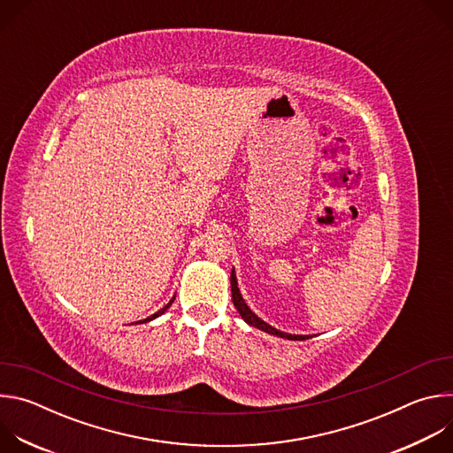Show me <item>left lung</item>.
<instances>
[{"instance_id": "8db88e82", "label": "left lung", "mask_w": 453, "mask_h": 453, "mask_svg": "<svg viewBox=\"0 0 453 453\" xmlns=\"http://www.w3.org/2000/svg\"><path fill=\"white\" fill-rule=\"evenodd\" d=\"M231 294H233V304H234V308L238 310V313L242 315V319L247 322V325H250V326H254V328H257V330H264V332H267V334H271V335H278V337L288 339V341H304V339H306V335H288V334H283V332L273 328L271 325H267V322L262 320L257 315H254V313L250 311V308L245 304V301H243V297H242V294H240V290H238L234 269L231 271Z\"/></svg>"}]
</instances>
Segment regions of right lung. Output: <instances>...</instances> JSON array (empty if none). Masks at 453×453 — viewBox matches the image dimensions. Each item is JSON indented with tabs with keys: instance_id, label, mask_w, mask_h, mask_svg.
<instances>
[{
	"instance_id": "right-lung-1",
	"label": "right lung",
	"mask_w": 453,
	"mask_h": 453,
	"mask_svg": "<svg viewBox=\"0 0 453 453\" xmlns=\"http://www.w3.org/2000/svg\"><path fill=\"white\" fill-rule=\"evenodd\" d=\"M173 299H175V297H172V301H170V303H168V304H166V306H165V308H161V310H159V311H156V313H154V315H150V317H149V319H145V322H147V320H152V319H156V317H159V315H161V313H165V311H166V308H168V306H170V304H172V303H173ZM140 322H142V320H140Z\"/></svg>"
}]
</instances>
